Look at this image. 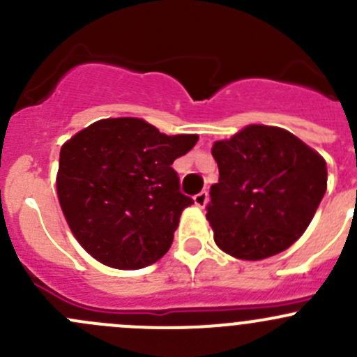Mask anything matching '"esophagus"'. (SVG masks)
<instances>
[{
    "mask_svg": "<svg viewBox=\"0 0 357 357\" xmlns=\"http://www.w3.org/2000/svg\"><path fill=\"white\" fill-rule=\"evenodd\" d=\"M193 202H195L197 207L204 208L205 205H207V202H208V193H207V192H200V193H197V195L193 197Z\"/></svg>",
    "mask_w": 357,
    "mask_h": 357,
    "instance_id": "obj_1",
    "label": "esophagus"
}]
</instances>
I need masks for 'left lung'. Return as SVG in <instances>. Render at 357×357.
<instances>
[{
	"label": "left lung",
	"instance_id": "obj_1",
	"mask_svg": "<svg viewBox=\"0 0 357 357\" xmlns=\"http://www.w3.org/2000/svg\"><path fill=\"white\" fill-rule=\"evenodd\" d=\"M219 181L207 221L221 250L261 261L287 250L307 229L326 192L325 158L291 132L252 124L215 142Z\"/></svg>",
	"mask_w": 357,
	"mask_h": 357
}]
</instances>
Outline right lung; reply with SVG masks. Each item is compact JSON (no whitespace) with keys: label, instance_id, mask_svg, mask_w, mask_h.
Returning <instances> with one entry per match:
<instances>
[{"label":"right lung","instance_id":"right-lung-1","mask_svg":"<svg viewBox=\"0 0 357 357\" xmlns=\"http://www.w3.org/2000/svg\"><path fill=\"white\" fill-rule=\"evenodd\" d=\"M199 142L167 136L143 119H102L60 150L56 192L72 233L89 255L115 269H142L171 247L193 204L171 167Z\"/></svg>","mask_w":357,"mask_h":357}]
</instances>
